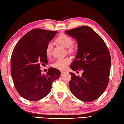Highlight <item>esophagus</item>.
<instances>
[{"mask_svg":"<svg viewBox=\"0 0 124 124\" xmlns=\"http://www.w3.org/2000/svg\"><path fill=\"white\" fill-rule=\"evenodd\" d=\"M66 73L67 72H65V71H61V75L63 76V75L65 74V73Z\"/></svg>","mask_w":124,"mask_h":124,"instance_id":"obj_1","label":"esophagus"}]
</instances>
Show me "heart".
Here are the masks:
<instances>
[{
    "mask_svg": "<svg viewBox=\"0 0 124 124\" xmlns=\"http://www.w3.org/2000/svg\"><path fill=\"white\" fill-rule=\"evenodd\" d=\"M55 41L60 44V45L65 47V48H68V52L70 53H72L74 52L75 47L72 45V39L69 36L64 33H61L57 37V38L55 39ZM52 51V45L49 44L47 46L46 48L45 52L47 56L49 57L51 55ZM70 62L71 60L69 57L58 59L56 60V62H55L54 63L52 64V66L57 69L64 70L65 69H66V68L69 65Z\"/></svg>",
    "mask_w": 124,
    "mask_h": 124,
    "instance_id": "obj_1",
    "label": "heart"
}]
</instances>
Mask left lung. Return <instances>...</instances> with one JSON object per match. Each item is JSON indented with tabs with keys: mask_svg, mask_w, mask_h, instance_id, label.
Listing matches in <instances>:
<instances>
[{
	"mask_svg": "<svg viewBox=\"0 0 124 124\" xmlns=\"http://www.w3.org/2000/svg\"><path fill=\"white\" fill-rule=\"evenodd\" d=\"M78 45L77 54L70 65L73 71L83 70L82 75L70 72L69 87L72 94L84 102L98 99L109 83L111 56L108 48L98 34L88 26L65 31Z\"/></svg>",
	"mask_w": 124,
	"mask_h": 124,
	"instance_id": "obj_1",
	"label": "left lung"
}]
</instances>
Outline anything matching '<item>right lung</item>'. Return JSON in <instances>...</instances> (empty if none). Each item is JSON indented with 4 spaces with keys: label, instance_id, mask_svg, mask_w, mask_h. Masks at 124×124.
Returning <instances> with one entry per match:
<instances>
[{
    "label": "right lung",
    "instance_id": "obj_1",
    "mask_svg": "<svg viewBox=\"0 0 124 124\" xmlns=\"http://www.w3.org/2000/svg\"><path fill=\"white\" fill-rule=\"evenodd\" d=\"M57 31L34 29L18 41L11 57V74L15 87L21 96L31 101L44 98L51 91L60 70L50 68L42 74L40 63H48L46 48Z\"/></svg>",
    "mask_w": 124,
    "mask_h": 124
}]
</instances>
